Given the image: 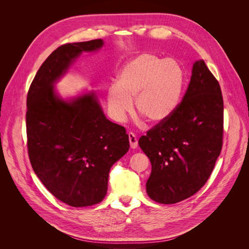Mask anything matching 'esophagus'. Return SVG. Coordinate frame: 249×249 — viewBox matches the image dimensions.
<instances>
[{
  "label": "esophagus",
  "mask_w": 249,
  "mask_h": 249,
  "mask_svg": "<svg viewBox=\"0 0 249 249\" xmlns=\"http://www.w3.org/2000/svg\"><path fill=\"white\" fill-rule=\"evenodd\" d=\"M129 141H130V146L131 148H136L137 145H138V140H137V137L136 135H135L134 133L130 132L129 133Z\"/></svg>",
  "instance_id": "34e87169"
}]
</instances>
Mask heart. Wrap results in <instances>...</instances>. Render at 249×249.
<instances>
[{"label":"heart","instance_id":"b5f03b06","mask_svg":"<svg viewBox=\"0 0 249 249\" xmlns=\"http://www.w3.org/2000/svg\"><path fill=\"white\" fill-rule=\"evenodd\" d=\"M184 87L180 66L156 55L142 54L127 62L108 89L107 102L112 115L123 119L135 109L150 124L169 118L179 103Z\"/></svg>","mask_w":249,"mask_h":249}]
</instances>
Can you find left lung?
<instances>
[{
  "label": "left lung",
  "mask_w": 249,
  "mask_h": 249,
  "mask_svg": "<svg viewBox=\"0 0 249 249\" xmlns=\"http://www.w3.org/2000/svg\"><path fill=\"white\" fill-rule=\"evenodd\" d=\"M222 140L220 85L199 60L193 64L190 83L176 111L139 139L140 148L152 163L148 196L163 205L192 196L212 173Z\"/></svg>",
  "instance_id": "8db88e82"
}]
</instances>
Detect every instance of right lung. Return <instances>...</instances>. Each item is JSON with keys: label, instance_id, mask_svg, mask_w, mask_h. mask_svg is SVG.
<instances>
[{"label": "right lung", "instance_id": "obj_1", "mask_svg": "<svg viewBox=\"0 0 249 249\" xmlns=\"http://www.w3.org/2000/svg\"><path fill=\"white\" fill-rule=\"evenodd\" d=\"M102 39L66 43L46 59L27 95V145L36 176L56 198L74 208L106 196L112 165L126 154L129 135L105 116L95 93L65 102L54 83L82 52L100 50Z\"/></svg>", "mask_w": 249, "mask_h": 249}]
</instances>
